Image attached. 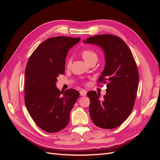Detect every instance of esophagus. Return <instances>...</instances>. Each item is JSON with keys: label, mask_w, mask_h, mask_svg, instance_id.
Masks as SVG:
<instances>
[{"label": "esophagus", "mask_w": 160, "mask_h": 160, "mask_svg": "<svg viewBox=\"0 0 160 160\" xmlns=\"http://www.w3.org/2000/svg\"><path fill=\"white\" fill-rule=\"evenodd\" d=\"M80 95L82 96H85L87 95V92L85 90H81L80 91Z\"/></svg>", "instance_id": "34e87169"}]
</instances>
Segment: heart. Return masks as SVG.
Masks as SVG:
<instances>
[{
  "mask_svg": "<svg viewBox=\"0 0 160 160\" xmlns=\"http://www.w3.org/2000/svg\"><path fill=\"white\" fill-rule=\"evenodd\" d=\"M81 55L83 57L84 60L88 62L89 61L93 59H98V55L97 53L91 49H84L81 52ZM71 65V58H67L66 61V65L67 67H70Z\"/></svg>",
  "mask_w": 160,
  "mask_h": 160,
  "instance_id": "obj_1",
  "label": "heart"
}]
</instances>
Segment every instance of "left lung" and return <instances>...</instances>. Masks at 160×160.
I'll use <instances>...</instances> for the list:
<instances>
[{
  "label": "left lung",
  "mask_w": 160,
  "mask_h": 160,
  "mask_svg": "<svg viewBox=\"0 0 160 160\" xmlns=\"http://www.w3.org/2000/svg\"><path fill=\"white\" fill-rule=\"evenodd\" d=\"M83 42L102 48L106 61L98 85L106 84L107 93L103 99L94 91L87 93L90 99L91 118L99 128H115L129 117L133 108L139 82L136 62L126 43L118 36L99 35Z\"/></svg>",
  "instance_id": "1"
}]
</instances>
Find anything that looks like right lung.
<instances>
[{
	"label": "right lung",
	"mask_w": 160,
	"mask_h": 160,
	"mask_svg": "<svg viewBox=\"0 0 160 160\" xmlns=\"http://www.w3.org/2000/svg\"><path fill=\"white\" fill-rule=\"evenodd\" d=\"M80 38L55 37L43 41L33 51L25 69V102L31 117L42 130L55 133L69 122L70 111L79 97L73 89L64 93L56 87L64 74L69 49Z\"/></svg>",
	"instance_id": "1"
}]
</instances>
